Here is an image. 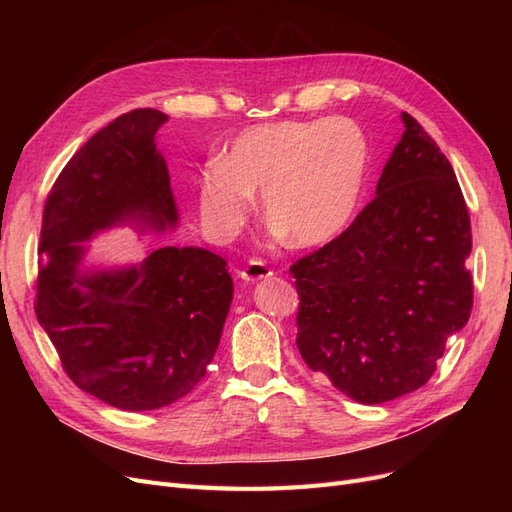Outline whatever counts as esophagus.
<instances>
[{
  "instance_id": "1",
  "label": "esophagus",
  "mask_w": 512,
  "mask_h": 512,
  "mask_svg": "<svg viewBox=\"0 0 512 512\" xmlns=\"http://www.w3.org/2000/svg\"><path fill=\"white\" fill-rule=\"evenodd\" d=\"M271 275V269L265 265L262 260H250L247 265L239 271V277L245 282H258V280H265V277Z\"/></svg>"
}]
</instances>
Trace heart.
I'll return each instance as SVG.
<instances>
[{"label": "heart", "instance_id": "heart-1", "mask_svg": "<svg viewBox=\"0 0 512 512\" xmlns=\"http://www.w3.org/2000/svg\"><path fill=\"white\" fill-rule=\"evenodd\" d=\"M369 162V138L354 119L258 123L200 170V211L215 235L230 237L262 192L267 220L292 245H322L352 222Z\"/></svg>", "mask_w": 512, "mask_h": 512}]
</instances>
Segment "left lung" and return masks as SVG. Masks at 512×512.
<instances>
[{"instance_id": "8db88e82", "label": "left lung", "mask_w": 512, "mask_h": 512, "mask_svg": "<svg viewBox=\"0 0 512 512\" xmlns=\"http://www.w3.org/2000/svg\"><path fill=\"white\" fill-rule=\"evenodd\" d=\"M401 121L376 198L290 267L303 361L359 404L421 389L472 312V230L455 170L421 123Z\"/></svg>"}]
</instances>
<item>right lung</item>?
Wrapping results in <instances>:
<instances>
[{"label": "right lung", "instance_id": "right-lung-1", "mask_svg": "<svg viewBox=\"0 0 512 512\" xmlns=\"http://www.w3.org/2000/svg\"><path fill=\"white\" fill-rule=\"evenodd\" d=\"M136 108L61 170L42 213L36 316L70 380L119 410L170 406L205 378L232 301L226 260L166 245L128 267L89 265L87 241L115 226L164 232L179 211L156 132Z\"/></svg>", "mask_w": 512, "mask_h": 512}]
</instances>
